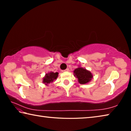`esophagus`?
<instances>
[{"label":"esophagus","mask_w":131,"mask_h":131,"mask_svg":"<svg viewBox=\"0 0 131 131\" xmlns=\"http://www.w3.org/2000/svg\"><path fill=\"white\" fill-rule=\"evenodd\" d=\"M68 71H69V69H66L63 70L62 72H68Z\"/></svg>","instance_id":"obj_1"}]
</instances>
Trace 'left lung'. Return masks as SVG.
Returning a JSON list of instances; mask_svg holds the SVG:
<instances>
[{
	"instance_id": "left-lung-1",
	"label": "left lung",
	"mask_w": 131,
	"mask_h": 131,
	"mask_svg": "<svg viewBox=\"0 0 131 131\" xmlns=\"http://www.w3.org/2000/svg\"><path fill=\"white\" fill-rule=\"evenodd\" d=\"M74 76L78 79L80 84H87L91 80L93 76L90 71L86 70L83 68L79 67L73 71Z\"/></svg>"
}]
</instances>
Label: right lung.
<instances>
[{
    "label": "right lung",
    "mask_w": 131,
    "mask_h": 131,
    "mask_svg": "<svg viewBox=\"0 0 131 131\" xmlns=\"http://www.w3.org/2000/svg\"><path fill=\"white\" fill-rule=\"evenodd\" d=\"M58 76V73L55 72L54 73L51 72L48 73L46 74L45 76L43 79V83L46 85H48V84L53 82L54 80H56Z\"/></svg>",
    "instance_id": "add662e5"
}]
</instances>
